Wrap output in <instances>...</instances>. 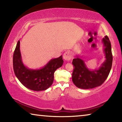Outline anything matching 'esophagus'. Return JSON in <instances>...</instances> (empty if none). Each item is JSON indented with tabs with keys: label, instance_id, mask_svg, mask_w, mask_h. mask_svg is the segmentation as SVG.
Listing matches in <instances>:
<instances>
[{
	"label": "esophagus",
	"instance_id": "34e87169",
	"mask_svg": "<svg viewBox=\"0 0 122 122\" xmlns=\"http://www.w3.org/2000/svg\"><path fill=\"white\" fill-rule=\"evenodd\" d=\"M63 58L66 61H69L73 59V57L69 51H66L63 55Z\"/></svg>",
	"mask_w": 122,
	"mask_h": 122
}]
</instances>
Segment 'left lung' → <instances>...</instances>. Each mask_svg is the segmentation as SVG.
Returning a JSON list of instances; mask_svg holds the SVG:
<instances>
[{"instance_id": "obj_1", "label": "left lung", "mask_w": 122, "mask_h": 122, "mask_svg": "<svg viewBox=\"0 0 122 122\" xmlns=\"http://www.w3.org/2000/svg\"><path fill=\"white\" fill-rule=\"evenodd\" d=\"M102 42L106 60L99 68L89 69L85 61L78 55H76L75 58L73 60L72 63L74 68L72 80L77 88L88 89L97 87L102 85L108 77L112 63L111 45L108 36L103 38Z\"/></svg>"}]
</instances>
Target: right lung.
Here are the masks:
<instances>
[{"label":"right lung","instance_id":"add662e5","mask_svg":"<svg viewBox=\"0 0 122 122\" xmlns=\"http://www.w3.org/2000/svg\"><path fill=\"white\" fill-rule=\"evenodd\" d=\"M62 55L52 59L40 69H30L25 66L20 50V40L14 51L13 66L14 74L22 84L34 91L45 90L50 87L54 81V74L62 66Z\"/></svg>","mask_w":122,"mask_h":122}]
</instances>
